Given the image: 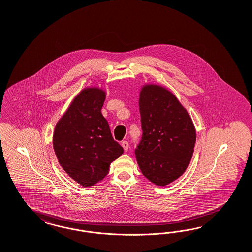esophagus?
Returning <instances> with one entry per match:
<instances>
[{
	"instance_id": "obj_1",
	"label": "esophagus",
	"mask_w": 252,
	"mask_h": 252,
	"mask_svg": "<svg viewBox=\"0 0 252 252\" xmlns=\"http://www.w3.org/2000/svg\"><path fill=\"white\" fill-rule=\"evenodd\" d=\"M121 145H122L123 148H124V150L125 151H127L128 149H129V143L126 141V140H124L121 142Z\"/></svg>"
}]
</instances>
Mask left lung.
Wrapping results in <instances>:
<instances>
[{
	"instance_id": "obj_1",
	"label": "left lung",
	"mask_w": 252,
	"mask_h": 252,
	"mask_svg": "<svg viewBox=\"0 0 252 252\" xmlns=\"http://www.w3.org/2000/svg\"><path fill=\"white\" fill-rule=\"evenodd\" d=\"M142 137L136 161L151 183L165 186L182 176L190 163L196 133L177 98L158 85H145L139 96Z\"/></svg>"
}]
</instances>
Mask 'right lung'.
I'll return each instance as SVG.
<instances>
[{
  "label": "right lung",
  "instance_id": "right-lung-1",
  "mask_svg": "<svg viewBox=\"0 0 252 252\" xmlns=\"http://www.w3.org/2000/svg\"><path fill=\"white\" fill-rule=\"evenodd\" d=\"M104 100L101 89L82 90L55 127L53 147L59 162L84 187L105 177L110 164L124 152L101 113Z\"/></svg>",
  "mask_w": 252,
  "mask_h": 252
}]
</instances>
